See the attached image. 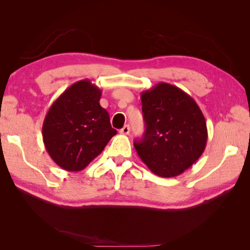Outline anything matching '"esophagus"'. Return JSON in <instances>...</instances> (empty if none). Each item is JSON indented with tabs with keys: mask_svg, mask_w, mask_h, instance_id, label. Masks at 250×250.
I'll list each match as a JSON object with an SVG mask.
<instances>
[{
	"mask_svg": "<svg viewBox=\"0 0 250 250\" xmlns=\"http://www.w3.org/2000/svg\"><path fill=\"white\" fill-rule=\"evenodd\" d=\"M129 131H130V127H129V125H125L122 129L120 130V133L121 134H128L129 133Z\"/></svg>",
	"mask_w": 250,
	"mask_h": 250,
	"instance_id": "1",
	"label": "esophagus"
}]
</instances>
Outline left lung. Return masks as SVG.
Masks as SVG:
<instances>
[{"mask_svg": "<svg viewBox=\"0 0 250 250\" xmlns=\"http://www.w3.org/2000/svg\"><path fill=\"white\" fill-rule=\"evenodd\" d=\"M146 130L133 143L141 160L156 175L174 177L203 153L208 128L197 103L183 89L161 82L141 95Z\"/></svg>", "mask_w": 250, "mask_h": 250, "instance_id": "8db88e82", "label": "left lung"}]
</instances>
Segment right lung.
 <instances>
[{
    "instance_id": "right-lung-1",
    "label": "right lung",
    "mask_w": 250,
    "mask_h": 250,
    "mask_svg": "<svg viewBox=\"0 0 250 250\" xmlns=\"http://www.w3.org/2000/svg\"><path fill=\"white\" fill-rule=\"evenodd\" d=\"M102 92L88 79L75 82L51 105L42 140L60 168L78 172L99 155L117 130L99 103Z\"/></svg>"
}]
</instances>
